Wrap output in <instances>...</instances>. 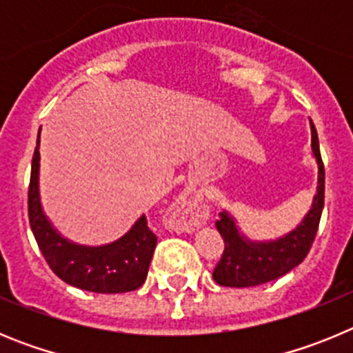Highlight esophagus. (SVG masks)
Returning a JSON list of instances; mask_svg holds the SVG:
<instances>
[{
    "instance_id": "1",
    "label": "esophagus",
    "mask_w": 353,
    "mask_h": 353,
    "mask_svg": "<svg viewBox=\"0 0 353 353\" xmlns=\"http://www.w3.org/2000/svg\"><path fill=\"white\" fill-rule=\"evenodd\" d=\"M174 208L180 214H191L196 208V198L191 191H183L174 201Z\"/></svg>"
}]
</instances>
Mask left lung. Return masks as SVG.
Here are the masks:
<instances>
[{"mask_svg": "<svg viewBox=\"0 0 353 353\" xmlns=\"http://www.w3.org/2000/svg\"><path fill=\"white\" fill-rule=\"evenodd\" d=\"M311 123V150L318 164V183L310 212L304 215L295 230L285 236L267 242H254L242 235L236 221L228 212H221V219L215 223L224 239V252L214 269V281L230 288H248L263 285L285 276L307 256L318 224L322 217L323 198H325V170H323L318 134Z\"/></svg>", "mask_w": 353, "mask_h": 353, "instance_id": "1", "label": "left lung"}]
</instances>
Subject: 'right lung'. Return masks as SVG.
Listing matches in <instances>:
<instances>
[{"label":"right lung","instance_id":"right-lung-1","mask_svg":"<svg viewBox=\"0 0 353 353\" xmlns=\"http://www.w3.org/2000/svg\"><path fill=\"white\" fill-rule=\"evenodd\" d=\"M40 132L31 162L28 215L31 232L52 272L67 285L95 293H123L145 283L157 236L141 215L121 239L105 245H81L56 232L43 214L39 192Z\"/></svg>","mask_w":353,"mask_h":353}]
</instances>
